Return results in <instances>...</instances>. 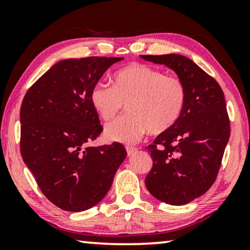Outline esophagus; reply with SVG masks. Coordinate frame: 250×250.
<instances>
[{
	"label": "esophagus",
	"instance_id": "1",
	"mask_svg": "<svg viewBox=\"0 0 250 250\" xmlns=\"http://www.w3.org/2000/svg\"><path fill=\"white\" fill-rule=\"evenodd\" d=\"M126 151H127L128 156H132V155H134V153L138 152V149L134 148V146H127V148H126Z\"/></svg>",
	"mask_w": 250,
	"mask_h": 250
}]
</instances>
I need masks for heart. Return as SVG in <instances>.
<instances>
[{
	"label": "heart",
	"instance_id": "1",
	"mask_svg": "<svg viewBox=\"0 0 250 250\" xmlns=\"http://www.w3.org/2000/svg\"><path fill=\"white\" fill-rule=\"evenodd\" d=\"M90 102L104 122L114 119L126 104L129 114L109 124L104 136L109 141L134 143L146 131L162 134L176 124L186 105L187 90L179 78L132 63L112 76V87L94 85Z\"/></svg>",
	"mask_w": 250,
	"mask_h": 250
}]
</instances>
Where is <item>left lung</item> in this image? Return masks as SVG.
I'll return each mask as SVG.
<instances>
[{"label":"left lung","instance_id":"left-lung-1","mask_svg":"<svg viewBox=\"0 0 250 250\" xmlns=\"http://www.w3.org/2000/svg\"><path fill=\"white\" fill-rule=\"evenodd\" d=\"M140 57L165 64L187 90L179 121L146 148L153 162L146 177V189L156 199L181 206L203 196L217 176L230 138L224 93L189 58L175 53Z\"/></svg>","mask_w":250,"mask_h":250}]
</instances>
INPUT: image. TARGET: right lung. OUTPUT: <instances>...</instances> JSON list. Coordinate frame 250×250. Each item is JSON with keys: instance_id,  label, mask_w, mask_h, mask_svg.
Returning <instances> with one entry per match:
<instances>
[{"instance_id": "1", "label": "right lung", "mask_w": 250, "mask_h": 250, "mask_svg": "<svg viewBox=\"0 0 250 250\" xmlns=\"http://www.w3.org/2000/svg\"><path fill=\"white\" fill-rule=\"evenodd\" d=\"M124 58L88 57L53 64L27 91L20 108L23 163L51 203L83 211L104 199L124 146H88L102 132L90 93L111 64Z\"/></svg>"}]
</instances>
